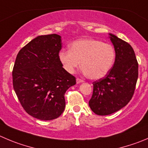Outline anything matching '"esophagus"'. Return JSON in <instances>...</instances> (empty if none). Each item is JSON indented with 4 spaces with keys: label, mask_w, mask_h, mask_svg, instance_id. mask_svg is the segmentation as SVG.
I'll return each instance as SVG.
<instances>
[{
    "label": "esophagus",
    "mask_w": 148,
    "mask_h": 148,
    "mask_svg": "<svg viewBox=\"0 0 148 148\" xmlns=\"http://www.w3.org/2000/svg\"><path fill=\"white\" fill-rule=\"evenodd\" d=\"M76 82H77V84H80V83L84 82V80H82V79H81V78H78L76 79Z\"/></svg>",
    "instance_id": "esophagus-1"
}]
</instances>
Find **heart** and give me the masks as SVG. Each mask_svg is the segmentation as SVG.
<instances>
[{"instance_id": "obj_1", "label": "heart", "mask_w": 148, "mask_h": 148, "mask_svg": "<svg viewBox=\"0 0 148 148\" xmlns=\"http://www.w3.org/2000/svg\"><path fill=\"white\" fill-rule=\"evenodd\" d=\"M115 52L109 43L95 39H81L73 42L70 50H62L59 59L68 73H73L81 66L91 79L105 76L115 61Z\"/></svg>"}]
</instances>
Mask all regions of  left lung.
Listing matches in <instances>:
<instances>
[{
	"label": "left lung",
	"mask_w": 148,
	"mask_h": 148,
	"mask_svg": "<svg viewBox=\"0 0 148 148\" xmlns=\"http://www.w3.org/2000/svg\"><path fill=\"white\" fill-rule=\"evenodd\" d=\"M115 51L113 67L102 78L93 82L88 102L97 115H107L119 110L132 99L138 78V62L131 45L110 34Z\"/></svg>",
	"instance_id": "left-lung-1"
}]
</instances>
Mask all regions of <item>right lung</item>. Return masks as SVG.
I'll return each instance as SVG.
<instances>
[{
    "instance_id": "1",
    "label": "right lung",
    "mask_w": 148,
    "mask_h": 148,
    "mask_svg": "<svg viewBox=\"0 0 148 148\" xmlns=\"http://www.w3.org/2000/svg\"><path fill=\"white\" fill-rule=\"evenodd\" d=\"M61 37L38 36L19 51L12 71L13 86L23 109L43 121L57 119L65 108L64 94L76 84L59 59Z\"/></svg>"
}]
</instances>
